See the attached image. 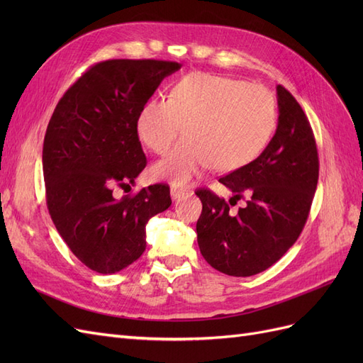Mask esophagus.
Segmentation results:
<instances>
[{
    "label": "esophagus",
    "instance_id": "34e87169",
    "mask_svg": "<svg viewBox=\"0 0 363 363\" xmlns=\"http://www.w3.org/2000/svg\"><path fill=\"white\" fill-rule=\"evenodd\" d=\"M184 194H186V189H183V188H177V186H172V188H171V199L172 200L182 199Z\"/></svg>",
    "mask_w": 363,
    "mask_h": 363
}]
</instances>
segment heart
I'll return each mask as SVG.
<instances>
[{"mask_svg":"<svg viewBox=\"0 0 363 363\" xmlns=\"http://www.w3.org/2000/svg\"><path fill=\"white\" fill-rule=\"evenodd\" d=\"M276 124V98L267 87L192 72L172 86L168 100L142 104L136 135L148 150L164 155L184 127L186 139L151 169L155 179L183 186L212 164L233 171L251 163L269 144Z\"/></svg>","mask_w":363,"mask_h":363,"instance_id":"heart-1","label":"heart"}]
</instances>
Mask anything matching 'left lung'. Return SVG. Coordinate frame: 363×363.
<instances>
[{
    "mask_svg": "<svg viewBox=\"0 0 363 363\" xmlns=\"http://www.w3.org/2000/svg\"><path fill=\"white\" fill-rule=\"evenodd\" d=\"M279 123L262 155L219 179L233 192L195 194L203 203L196 239L208 265L227 276L250 277L268 269L298 239L309 216L320 174L312 127L301 106L277 86ZM246 206L230 211L238 199Z\"/></svg>",
    "mask_w": 363,
    "mask_h": 363,
    "instance_id": "obj_1",
    "label": "left lung"
}]
</instances>
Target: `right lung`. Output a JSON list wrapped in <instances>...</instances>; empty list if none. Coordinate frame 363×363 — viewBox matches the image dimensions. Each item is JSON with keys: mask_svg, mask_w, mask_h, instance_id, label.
<instances>
[{"mask_svg": "<svg viewBox=\"0 0 363 363\" xmlns=\"http://www.w3.org/2000/svg\"><path fill=\"white\" fill-rule=\"evenodd\" d=\"M182 65L115 59L94 65L60 98L43 139L47 206L65 242L87 268L115 274L145 251L148 219L171 206L169 186L121 200L147 164L136 135L139 108Z\"/></svg>", "mask_w": 363, "mask_h": 363, "instance_id": "add662e5", "label": "right lung"}]
</instances>
